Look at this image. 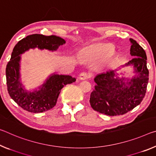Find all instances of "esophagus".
<instances>
[{
    "mask_svg": "<svg viewBox=\"0 0 156 156\" xmlns=\"http://www.w3.org/2000/svg\"><path fill=\"white\" fill-rule=\"evenodd\" d=\"M90 78V75H89L88 73H85V72H83L81 73L80 75H79V78L80 79V80H87Z\"/></svg>",
    "mask_w": 156,
    "mask_h": 156,
    "instance_id": "obj_1",
    "label": "esophagus"
}]
</instances>
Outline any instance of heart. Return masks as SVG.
<instances>
[{"label": "heart", "instance_id": "obj_1", "mask_svg": "<svg viewBox=\"0 0 156 156\" xmlns=\"http://www.w3.org/2000/svg\"><path fill=\"white\" fill-rule=\"evenodd\" d=\"M115 51V47L110 44H100L91 46L85 49L83 58L89 62H96L101 60L99 66L105 67L109 63V56Z\"/></svg>", "mask_w": 156, "mask_h": 156}]
</instances>
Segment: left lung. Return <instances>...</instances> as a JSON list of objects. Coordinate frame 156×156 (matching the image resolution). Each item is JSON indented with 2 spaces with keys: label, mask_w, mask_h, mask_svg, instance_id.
<instances>
[{
  "label": "left lung",
  "mask_w": 156,
  "mask_h": 156,
  "mask_svg": "<svg viewBox=\"0 0 156 156\" xmlns=\"http://www.w3.org/2000/svg\"><path fill=\"white\" fill-rule=\"evenodd\" d=\"M130 55L134 58L124 65L132 66L135 75L131 78L119 77L117 70L98 74L96 83L90 95V105L97 112L109 116L122 115L132 110L144 98L149 82L147 55L134 39H130ZM125 73V72H124Z\"/></svg>",
  "instance_id": "8db88e82"
}]
</instances>
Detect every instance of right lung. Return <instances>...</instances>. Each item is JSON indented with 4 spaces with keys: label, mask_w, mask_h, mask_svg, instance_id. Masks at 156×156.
I'll return each mask as SVG.
<instances>
[{
    "label": "right lung",
    "mask_w": 156,
    "mask_h": 156,
    "mask_svg": "<svg viewBox=\"0 0 156 156\" xmlns=\"http://www.w3.org/2000/svg\"><path fill=\"white\" fill-rule=\"evenodd\" d=\"M66 43L65 39L55 35L45 36L34 34L22 39L16 44L10 60L6 66L7 91L10 97L25 110L33 113L49 110L56 105L64 86L74 83L76 79L69 75L53 73L38 89L28 91L21 83L20 63L21 55L31 48L55 51Z\"/></svg>",
    "instance_id": "obj_1"
}]
</instances>
